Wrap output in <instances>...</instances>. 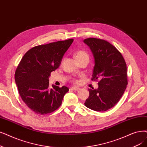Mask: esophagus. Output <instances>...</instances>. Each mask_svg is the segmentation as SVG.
I'll list each match as a JSON object with an SVG mask.
<instances>
[{
    "label": "esophagus",
    "instance_id": "34e87169",
    "mask_svg": "<svg viewBox=\"0 0 147 147\" xmlns=\"http://www.w3.org/2000/svg\"><path fill=\"white\" fill-rule=\"evenodd\" d=\"M71 90H73V91H76L79 90L80 88H78V87H74V86H73V87H71Z\"/></svg>",
    "mask_w": 147,
    "mask_h": 147
}]
</instances>
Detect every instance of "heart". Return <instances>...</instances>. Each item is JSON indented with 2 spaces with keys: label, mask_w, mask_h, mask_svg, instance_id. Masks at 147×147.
<instances>
[{
  "label": "heart",
  "mask_w": 147,
  "mask_h": 147,
  "mask_svg": "<svg viewBox=\"0 0 147 147\" xmlns=\"http://www.w3.org/2000/svg\"><path fill=\"white\" fill-rule=\"evenodd\" d=\"M75 56L76 59H77V60H80L81 59H84V58H86L89 59V56L88 53L86 52H85V51H83V50L78 51V52L75 54ZM73 82H76L77 81H76L75 79H74Z\"/></svg>",
  "instance_id": "b5f03b06"
}]
</instances>
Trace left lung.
Masks as SVG:
<instances>
[{
    "mask_svg": "<svg viewBox=\"0 0 147 147\" xmlns=\"http://www.w3.org/2000/svg\"><path fill=\"white\" fill-rule=\"evenodd\" d=\"M84 42L94 58L92 80H100L98 89H88L85 105L95 111H106L118 103L128 84L126 63L117 48L107 41L89 38Z\"/></svg>",
    "mask_w": 147,
    "mask_h": 147,
    "instance_id": "8db88e82",
    "label": "left lung"
}]
</instances>
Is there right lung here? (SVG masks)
I'll use <instances>...</instances> for the list:
<instances>
[{
  "instance_id": "add662e5",
  "label": "right lung",
  "mask_w": 147,
  "mask_h": 147,
  "mask_svg": "<svg viewBox=\"0 0 147 147\" xmlns=\"http://www.w3.org/2000/svg\"><path fill=\"white\" fill-rule=\"evenodd\" d=\"M73 39L51 42L30 49L16 69L15 81L26 106L40 115L50 113L61 105L69 89L65 86L49 87V78L61 63Z\"/></svg>"
}]
</instances>
